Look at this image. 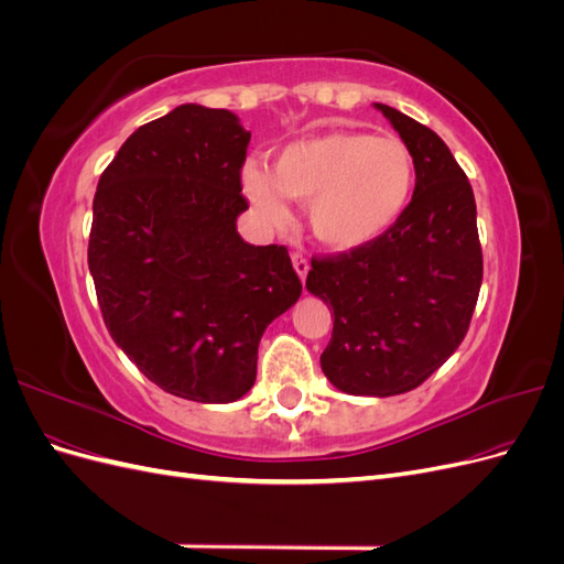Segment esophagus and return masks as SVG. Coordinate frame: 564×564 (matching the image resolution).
I'll use <instances>...</instances> for the list:
<instances>
[{"label":"esophagus","instance_id":"34e87169","mask_svg":"<svg viewBox=\"0 0 564 564\" xmlns=\"http://www.w3.org/2000/svg\"><path fill=\"white\" fill-rule=\"evenodd\" d=\"M292 261H294V268H296V272H299L301 282H305V275H308V270H311L308 259H305L303 253H294V256H292Z\"/></svg>","mask_w":564,"mask_h":564}]
</instances>
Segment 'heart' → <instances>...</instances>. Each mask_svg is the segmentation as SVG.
Segmentation results:
<instances>
[{"mask_svg": "<svg viewBox=\"0 0 564 564\" xmlns=\"http://www.w3.org/2000/svg\"><path fill=\"white\" fill-rule=\"evenodd\" d=\"M414 158L392 135L324 131L286 143L270 174L242 172V187L268 224L286 220V202H305V224L315 240L334 251L377 242L404 214L414 191Z\"/></svg>", "mask_w": 564, "mask_h": 564, "instance_id": "b5f03b06", "label": "heart"}]
</instances>
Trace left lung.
Returning a JSON list of instances; mask_svg holds the SVG:
<instances>
[{
	"instance_id": "8db88e82",
	"label": "left lung",
	"mask_w": 564,
	"mask_h": 564,
	"mask_svg": "<svg viewBox=\"0 0 564 564\" xmlns=\"http://www.w3.org/2000/svg\"><path fill=\"white\" fill-rule=\"evenodd\" d=\"M414 158L404 214L377 242L313 259L305 289L334 311L319 365L348 395L414 390L460 346L482 284L473 187L440 135L373 104Z\"/></svg>"
}]
</instances>
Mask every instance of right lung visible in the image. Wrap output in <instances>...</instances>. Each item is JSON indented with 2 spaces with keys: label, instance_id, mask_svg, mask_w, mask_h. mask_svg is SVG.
<instances>
[{
  "label": "right lung",
  "instance_id": "obj_1",
  "mask_svg": "<svg viewBox=\"0 0 564 564\" xmlns=\"http://www.w3.org/2000/svg\"><path fill=\"white\" fill-rule=\"evenodd\" d=\"M249 139L235 112L185 104L135 129L96 187L89 270L106 327L183 400L247 395L265 327L301 296L289 251L237 232Z\"/></svg>",
  "mask_w": 564,
  "mask_h": 564
}]
</instances>
